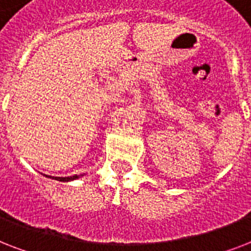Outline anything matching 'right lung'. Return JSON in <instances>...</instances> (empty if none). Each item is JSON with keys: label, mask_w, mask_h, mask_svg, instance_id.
I'll use <instances>...</instances> for the list:
<instances>
[{"label": "right lung", "mask_w": 251, "mask_h": 251, "mask_svg": "<svg viewBox=\"0 0 251 251\" xmlns=\"http://www.w3.org/2000/svg\"><path fill=\"white\" fill-rule=\"evenodd\" d=\"M82 176L84 175H74V176H70V177H54V176H47L45 175V177H49V178L52 179H56V181H61V182H69V181H74V179L79 178V177H82Z\"/></svg>", "instance_id": "right-lung-1"}]
</instances>
